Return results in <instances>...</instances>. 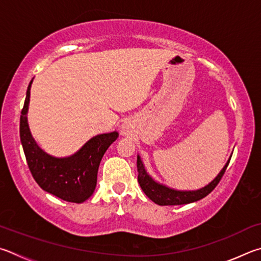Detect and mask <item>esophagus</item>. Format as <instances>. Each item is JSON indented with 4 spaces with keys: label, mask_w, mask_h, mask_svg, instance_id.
<instances>
[{
    "label": "esophagus",
    "mask_w": 261,
    "mask_h": 261,
    "mask_svg": "<svg viewBox=\"0 0 261 261\" xmlns=\"http://www.w3.org/2000/svg\"><path fill=\"white\" fill-rule=\"evenodd\" d=\"M122 132H123V134H126V133H127V128L123 127V128H122Z\"/></svg>",
    "instance_id": "1"
}]
</instances>
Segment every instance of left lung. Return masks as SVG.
Listing matches in <instances>:
<instances>
[{
	"mask_svg": "<svg viewBox=\"0 0 261 261\" xmlns=\"http://www.w3.org/2000/svg\"><path fill=\"white\" fill-rule=\"evenodd\" d=\"M231 158V157H230ZM230 158L228 159L227 164L225 167L222 168L221 172L219 173L218 176L214 179L211 184L205 186L204 188H200L198 190H189V191H184V190H175L172 188H168V187L158 184V182L154 181L151 176H150L147 171H145L144 165L142 161H141L140 156H138V181L141 186V188L144 191V194L148 196V197L158 205H182V204H189L197 202V200L202 199L211 193V191L216 188L219 182H220L221 177L223 176L226 172V168L228 164L230 162Z\"/></svg>",
	"mask_w": 261,
	"mask_h": 261,
	"instance_id": "obj_1",
	"label": "left lung"
}]
</instances>
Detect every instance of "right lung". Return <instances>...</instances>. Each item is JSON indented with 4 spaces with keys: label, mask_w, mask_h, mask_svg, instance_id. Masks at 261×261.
<instances>
[{
    "label": "right lung",
    "mask_w": 261,
    "mask_h": 261,
    "mask_svg": "<svg viewBox=\"0 0 261 261\" xmlns=\"http://www.w3.org/2000/svg\"><path fill=\"white\" fill-rule=\"evenodd\" d=\"M32 81L27 87L19 127L27 165L36 184L44 191L66 202L84 203L93 195L97 182L99 163L119 134L112 132L94 136L70 157L56 158L45 153L32 138L27 123Z\"/></svg>",
    "instance_id": "right-lung-1"
}]
</instances>
